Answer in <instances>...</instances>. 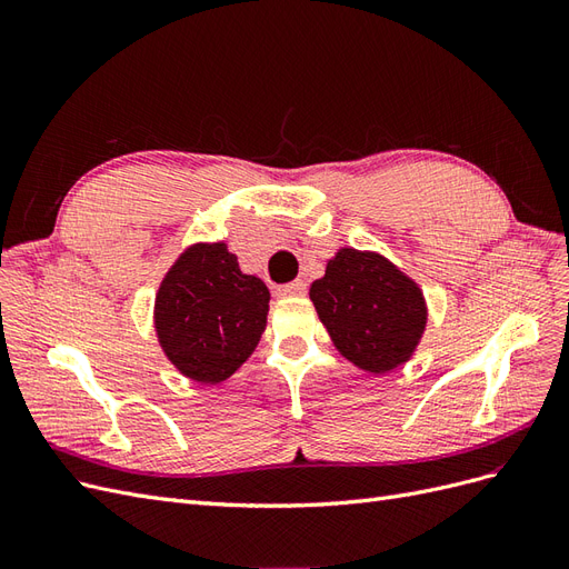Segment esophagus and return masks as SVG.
I'll list each match as a JSON object with an SVG mask.
<instances>
[{"label":"esophagus","instance_id":"obj_1","mask_svg":"<svg viewBox=\"0 0 569 569\" xmlns=\"http://www.w3.org/2000/svg\"><path fill=\"white\" fill-rule=\"evenodd\" d=\"M306 289H308V284L303 280H295L289 284H280L274 291H278L280 297H299V295H306Z\"/></svg>","mask_w":569,"mask_h":569}]
</instances>
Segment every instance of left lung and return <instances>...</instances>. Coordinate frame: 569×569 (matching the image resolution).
Instances as JSON below:
<instances>
[{"label":"left lung","mask_w":569,"mask_h":569,"mask_svg":"<svg viewBox=\"0 0 569 569\" xmlns=\"http://www.w3.org/2000/svg\"><path fill=\"white\" fill-rule=\"evenodd\" d=\"M311 301L341 356L375 375L406 363L427 322L418 284L380 253L341 249Z\"/></svg>","instance_id":"obj_1"}]
</instances>
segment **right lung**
<instances>
[{
	"label": "right lung",
	"instance_id": "right-lung-1",
	"mask_svg": "<svg viewBox=\"0 0 569 569\" xmlns=\"http://www.w3.org/2000/svg\"><path fill=\"white\" fill-rule=\"evenodd\" d=\"M268 301V287L239 270L226 244H197L178 258L159 289V341L182 375L222 382L261 341Z\"/></svg>",
	"mask_w": 569,
	"mask_h": 569
}]
</instances>
